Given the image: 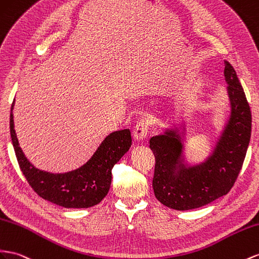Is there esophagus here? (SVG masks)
Instances as JSON below:
<instances>
[{
  "label": "esophagus",
  "mask_w": 259,
  "mask_h": 259,
  "mask_svg": "<svg viewBox=\"0 0 259 259\" xmlns=\"http://www.w3.org/2000/svg\"><path fill=\"white\" fill-rule=\"evenodd\" d=\"M148 126H149V121L147 118H144V120H141L134 128V139L135 142H143L144 139L147 137V132H148Z\"/></svg>",
  "instance_id": "esophagus-1"
}]
</instances>
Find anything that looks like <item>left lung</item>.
I'll list each match as a JSON object with an SVG mask.
<instances>
[{
	"label": "left lung",
	"instance_id": "obj_1",
	"mask_svg": "<svg viewBox=\"0 0 259 259\" xmlns=\"http://www.w3.org/2000/svg\"><path fill=\"white\" fill-rule=\"evenodd\" d=\"M230 112L209 155L198 163L185 156L186 122L163 127L150 139L156 158V198L176 210H191L225 196L242 169L249 145L251 113L232 65L225 61Z\"/></svg>",
	"mask_w": 259,
	"mask_h": 259
}]
</instances>
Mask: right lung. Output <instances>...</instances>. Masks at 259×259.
<instances>
[{
    "mask_svg": "<svg viewBox=\"0 0 259 259\" xmlns=\"http://www.w3.org/2000/svg\"><path fill=\"white\" fill-rule=\"evenodd\" d=\"M13 101L10 116L12 144L20 170L32 190L40 197L64 208H89L107 196L110 190L114 164L126 153L132 145L130 130L110 133L103 139L86 163L65 173H51L40 170L26 158L14 125Z\"/></svg>",
    "mask_w": 259,
    "mask_h": 259,
    "instance_id": "obj_1",
    "label": "right lung"
}]
</instances>
